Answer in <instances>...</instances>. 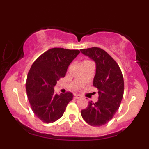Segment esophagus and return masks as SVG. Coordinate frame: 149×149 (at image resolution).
Returning <instances> with one entry per match:
<instances>
[{
	"label": "esophagus",
	"mask_w": 149,
	"mask_h": 149,
	"mask_svg": "<svg viewBox=\"0 0 149 149\" xmlns=\"http://www.w3.org/2000/svg\"><path fill=\"white\" fill-rule=\"evenodd\" d=\"M74 98H76V99H78V98H81V95H77V94H74Z\"/></svg>",
	"instance_id": "34e87169"
}]
</instances>
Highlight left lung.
<instances>
[{
	"label": "left lung",
	"mask_w": 149,
	"mask_h": 149,
	"mask_svg": "<svg viewBox=\"0 0 149 149\" xmlns=\"http://www.w3.org/2000/svg\"><path fill=\"white\" fill-rule=\"evenodd\" d=\"M81 53L95 62L93 86L98 89V100L89 101L81 110L83 119L92 126H101L113 119L120 106L124 94V79L116 62L100 48L81 49Z\"/></svg>",
	"instance_id": "obj_1"
}]
</instances>
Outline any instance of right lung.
I'll use <instances>...</instances> for the list:
<instances>
[{
    "label": "right lung",
    "instance_id": "add662e5",
    "mask_svg": "<svg viewBox=\"0 0 149 149\" xmlns=\"http://www.w3.org/2000/svg\"><path fill=\"white\" fill-rule=\"evenodd\" d=\"M81 51L54 48L45 51L33 63L26 82L27 98L33 112L45 123L58 120L73 98L70 92L55 94L54 86L64 77L67 68Z\"/></svg>",
    "mask_w": 149,
    "mask_h": 149
}]
</instances>
